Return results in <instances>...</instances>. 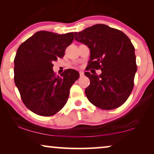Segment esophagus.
Here are the masks:
<instances>
[{
  "instance_id": "1",
  "label": "esophagus",
  "mask_w": 154,
  "mask_h": 154,
  "mask_svg": "<svg viewBox=\"0 0 154 154\" xmlns=\"http://www.w3.org/2000/svg\"><path fill=\"white\" fill-rule=\"evenodd\" d=\"M79 73H80V76L81 77H83L84 75V72H83V71H80Z\"/></svg>"
}]
</instances>
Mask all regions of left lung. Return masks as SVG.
<instances>
[{
    "label": "left lung",
    "instance_id": "obj_1",
    "mask_svg": "<svg viewBox=\"0 0 154 154\" xmlns=\"http://www.w3.org/2000/svg\"><path fill=\"white\" fill-rule=\"evenodd\" d=\"M75 40L90 50L86 70L101 69L97 75L85 72L90 83L85 90L92 104L104 110L121 106L134 87L137 71L134 48L121 31L105 24H95L81 32H74Z\"/></svg>",
    "mask_w": 154,
    "mask_h": 154
}]
</instances>
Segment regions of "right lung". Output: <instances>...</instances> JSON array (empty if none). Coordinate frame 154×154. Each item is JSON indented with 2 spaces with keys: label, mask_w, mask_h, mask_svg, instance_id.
<instances>
[{
  "label": "right lung",
  "mask_w": 154,
  "mask_h": 154,
  "mask_svg": "<svg viewBox=\"0 0 154 154\" xmlns=\"http://www.w3.org/2000/svg\"><path fill=\"white\" fill-rule=\"evenodd\" d=\"M73 33L58 34L40 31L20 45L14 57V83L27 108L42 116H50L68 100L71 85L79 73L67 69L56 76L52 62L64 56Z\"/></svg>",
  "instance_id": "obj_1"
}]
</instances>
